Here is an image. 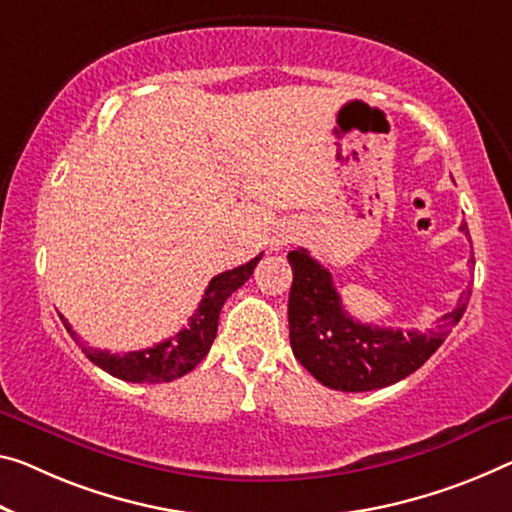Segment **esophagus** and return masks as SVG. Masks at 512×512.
Here are the masks:
<instances>
[{
  "label": "esophagus",
  "mask_w": 512,
  "mask_h": 512,
  "mask_svg": "<svg viewBox=\"0 0 512 512\" xmlns=\"http://www.w3.org/2000/svg\"><path fill=\"white\" fill-rule=\"evenodd\" d=\"M297 229H293V226H283V229H279L277 233L272 235V240H270V245H272V249H283V247H288L290 242H293L295 238H297Z\"/></svg>",
  "instance_id": "esophagus-1"
}]
</instances>
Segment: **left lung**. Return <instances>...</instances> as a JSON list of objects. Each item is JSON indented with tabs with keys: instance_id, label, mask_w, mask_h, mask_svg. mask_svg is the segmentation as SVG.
<instances>
[{
	"instance_id": "1",
	"label": "left lung",
	"mask_w": 512,
	"mask_h": 512,
	"mask_svg": "<svg viewBox=\"0 0 512 512\" xmlns=\"http://www.w3.org/2000/svg\"><path fill=\"white\" fill-rule=\"evenodd\" d=\"M460 231L469 235L467 224ZM293 286L288 297L290 348L318 382L336 391H373L405 380L421 368L465 316L471 290L428 332L361 325L350 318L332 274L306 249L288 254ZM474 263V256H471Z\"/></svg>"
}]
</instances>
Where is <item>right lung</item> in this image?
<instances>
[{"label":"right lung","instance_id":"add662e5","mask_svg":"<svg viewBox=\"0 0 512 512\" xmlns=\"http://www.w3.org/2000/svg\"><path fill=\"white\" fill-rule=\"evenodd\" d=\"M263 254L251 258L249 263L233 267L229 272L217 274L208 283L206 293H203V300L199 309L192 313L190 325L180 329L176 336L167 338V341L153 345V348L146 350H135V352H109V350H98L91 348L80 341V336L70 322L64 320V327L68 334L73 336V341L80 345L82 352L89 357L93 364L109 375L119 377L125 382H148V384H160V382H171L176 377H183L201 364V359L210 352V345L217 336V322L219 313H222L224 302L238 290L242 283H245L251 274H254L256 263L261 261Z\"/></svg>","mask_w":512,"mask_h":512}]
</instances>
